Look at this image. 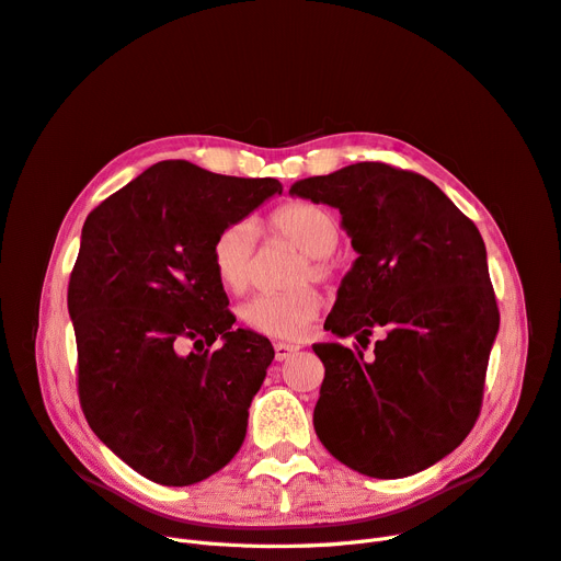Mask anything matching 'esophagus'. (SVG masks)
<instances>
[{"label": "esophagus", "instance_id": "34e87169", "mask_svg": "<svg viewBox=\"0 0 561 561\" xmlns=\"http://www.w3.org/2000/svg\"><path fill=\"white\" fill-rule=\"evenodd\" d=\"M276 362H287V358H293L299 352V345H289V343H276Z\"/></svg>", "mask_w": 561, "mask_h": 561}]
</instances>
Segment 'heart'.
<instances>
[{
	"label": "heart",
	"instance_id": "b5f03b06",
	"mask_svg": "<svg viewBox=\"0 0 561 561\" xmlns=\"http://www.w3.org/2000/svg\"><path fill=\"white\" fill-rule=\"evenodd\" d=\"M268 226L285 239L295 241L306 253L308 266L301 278H327L331 274L329 257L341 239L339 220L324 207L310 203H287L268 216ZM255 251V228L251 222H232L222 228L211 243V264L220 285L230 293H241L251 283ZM320 297L312 287H297L289 293H260L241 306V320L251 329L276 335V339H299L308 324L318 318Z\"/></svg>",
	"mask_w": 561,
	"mask_h": 561
}]
</instances>
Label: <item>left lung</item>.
Wrapping results in <instances>:
<instances>
[{
    "instance_id": "1",
    "label": "left lung",
    "mask_w": 561,
    "mask_h": 561,
    "mask_svg": "<svg viewBox=\"0 0 561 561\" xmlns=\"http://www.w3.org/2000/svg\"><path fill=\"white\" fill-rule=\"evenodd\" d=\"M289 195L339 209L358 255L324 329L366 345L382 333L370 358L312 345L324 364L316 433L358 474H416L460 446L481 410L500 331L481 232L431 179L385 163L308 176Z\"/></svg>"
}]
</instances>
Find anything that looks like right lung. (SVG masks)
<instances>
[{"label":"right lung","instance_id":"1","mask_svg":"<svg viewBox=\"0 0 561 561\" xmlns=\"http://www.w3.org/2000/svg\"><path fill=\"white\" fill-rule=\"evenodd\" d=\"M280 193L272 176L163 161L84 220L69 283L80 405L107 449L153 483L193 485L241 449L274 347L232 327L211 243Z\"/></svg>","mask_w":561,"mask_h":561}]
</instances>
